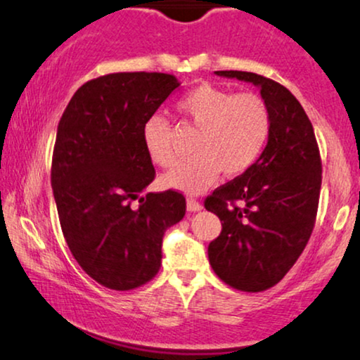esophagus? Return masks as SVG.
<instances>
[{
  "label": "esophagus",
  "mask_w": 360,
  "mask_h": 360,
  "mask_svg": "<svg viewBox=\"0 0 360 360\" xmlns=\"http://www.w3.org/2000/svg\"><path fill=\"white\" fill-rule=\"evenodd\" d=\"M202 210V205L199 201H196L194 198H188V211H191V213H194V211H201Z\"/></svg>",
  "instance_id": "1"
}]
</instances>
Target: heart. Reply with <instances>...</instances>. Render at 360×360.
Listing matches in <instances>:
<instances>
[{"label":"heart","instance_id":"heart-1","mask_svg":"<svg viewBox=\"0 0 360 360\" xmlns=\"http://www.w3.org/2000/svg\"><path fill=\"white\" fill-rule=\"evenodd\" d=\"M177 112L198 134L193 141L194 158L162 177L166 188L201 193L219 174H243L257 162L271 131V114L262 95L233 94L221 86L201 84L177 102ZM144 144L150 159L171 167L176 155L169 144V127L161 117L144 125Z\"/></svg>","mask_w":360,"mask_h":360}]
</instances>
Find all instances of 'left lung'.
<instances>
[{"instance_id":"8db88e82","label":"left lung","mask_w":360,"mask_h":360,"mask_svg":"<svg viewBox=\"0 0 360 360\" xmlns=\"http://www.w3.org/2000/svg\"><path fill=\"white\" fill-rule=\"evenodd\" d=\"M216 75L251 82L271 114L268 144L243 174L205 199L221 233L207 246L214 274L241 292L275 287L305 250L317 218L322 159L304 107L278 82L251 72Z\"/></svg>"}]
</instances>
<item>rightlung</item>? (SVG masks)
Segmentation results:
<instances>
[{"instance_id": "1", "label": "right lung", "mask_w": 360, "mask_h": 360, "mask_svg": "<svg viewBox=\"0 0 360 360\" xmlns=\"http://www.w3.org/2000/svg\"><path fill=\"white\" fill-rule=\"evenodd\" d=\"M177 86L158 72L97 77L58 122L51 188L60 226L82 270L105 288L127 292L153 280L164 233L186 214L174 189L141 196L155 177L144 125Z\"/></svg>"}]
</instances>
